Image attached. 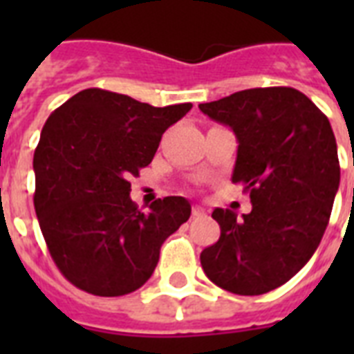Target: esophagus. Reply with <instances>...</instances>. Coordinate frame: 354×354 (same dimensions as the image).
<instances>
[{
    "mask_svg": "<svg viewBox=\"0 0 354 354\" xmlns=\"http://www.w3.org/2000/svg\"><path fill=\"white\" fill-rule=\"evenodd\" d=\"M205 209L202 205H193V216H204Z\"/></svg>",
    "mask_w": 354,
    "mask_h": 354,
    "instance_id": "1",
    "label": "esophagus"
}]
</instances>
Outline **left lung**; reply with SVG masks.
<instances>
[{
	"instance_id": "left-lung-1",
	"label": "left lung",
	"mask_w": 354,
	"mask_h": 354,
	"mask_svg": "<svg viewBox=\"0 0 354 354\" xmlns=\"http://www.w3.org/2000/svg\"><path fill=\"white\" fill-rule=\"evenodd\" d=\"M233 130V183L250 191L252 211H213L221 239L200 253L205 275L239 296L285 285L313 257L329 224L340 163L329 119L294 88H253L198 104Z\"/></svg>"
}]
</instances>
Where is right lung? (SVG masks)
<instances>
[{"label":"right lung","mask_w":354,"mask_h":354,"mask_svg":"<svg viewBox=\"0 0 354 354\" xmlns=\"http://www.w3.org/2000/svg\"><path fill=\"white\" fill-rule=\"evenodd\" d=\"M191 102L156 108L90 88L64 102L41 128L35 150V209L53 261L77 288L124 296L143 286L160 248L191 216L183 196H165L147 213L130 198L167 128Z\"/></svg>","instance_id":"obj_1"}]
</instances>
